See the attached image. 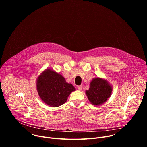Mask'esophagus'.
I'll return each mask as SVG.
<instances>
[{"mask_svg": "<svg viewBox=\"0 0 147 147\" xmlns=\"http://www.w3.org/2000/svg\"><path fill=\"white\" fill-rule=\"evenodd\" d=\"M82 86H77V89H78L79 91H81V90H82Z\"/></svg>", "mask_w": 147, "mask_h": 147, "instance_id": "obj_1", "label": "esophagus"}]
</instances>
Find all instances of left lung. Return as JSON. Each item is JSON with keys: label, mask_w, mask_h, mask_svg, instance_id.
Instances as JSON below:
<instances>
[{"label": "left lung", "mask_w": 147, "mask_h": 147, "mask_svg": "<svg viewBox=\"0 0 147 147\" xmlns=\"http://www.w3.org/2000/svg\"><path fill=\"white\" fill-rule=\"evenodd\" d=\"M113 87L109 81L101 77H95L91 81L90 88L86 91V94L94 106H100L110 98Z\"/></svg>", "instance_id": "left-lung-1"}]
</instances>
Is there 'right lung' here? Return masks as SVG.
I'll list each match as a JSON object with an SVG mask.
<instances>
[{
    "mask_svg": "<svg viewBox=\"0 0 147 147\" xmlns=\"http://www.w3.org/2000/svg\"><path fill=\"white\" fill-rule=\"evenodd\" d=\"M38 94L45 103L52 107L64 104L70 94L76 90L65 77L54 70L48 68L42 72L36 80Z\"/></svg>",
    "mask_w": 147,
    "mask_h": 147,
    "instance_id": "add662e5",
    "label": "right lung"
}]
</instances>
